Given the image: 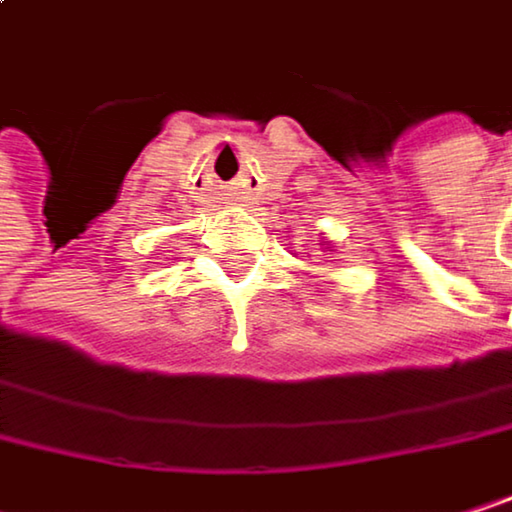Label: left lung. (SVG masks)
<instances>
[{"instance_id": "left-lung-1", "label": "left lung", "mask_w": 512, "mask_h": 512, "mask_svg": "<svg viewBox=\"0 0 512 512\" xmlns=\"http://www.w3.org/2000/svg\"><path fill=\"white\" fill-rule=\"evenodd\" d=\"M327 251H334V248H331V245H327Z\"/></svg>"}]
</instances>
